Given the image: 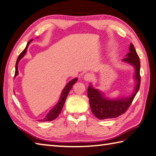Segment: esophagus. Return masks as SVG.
Wrapping results in <instances>:
<instances>
[{"instance_id":"1","label":"esophagus","mask_w":156,"mask_h":156,"mask_svg":"<svg viewBox=\"0 0 156 156\" xmlns=\"http://www.w3.org/2000/svg\"><path fill=\"white\" fill-rule=\"evenodd\" d=\"M92 78H93V75H92L91 73H85L84 75V79L87 81H91Z\"/></svg>"}]
</instances>
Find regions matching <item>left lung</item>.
Instances as JSON below:
<instances>
[{
    "label": "left lung",
    "instance_id": "left-lung-1",
    "mask_svg": "<svg viewBox=\"0 0 156 156\" xmlns=\"http://www.w3.org/2000/svg\"><path fill=\"white\" fill-rule=\"evenodd\" d=\"M127 57L123 60L130 63L135 67V79L137 81L135 91L131 97L124 99L110 100L106 99L99 91L95 90L91 85L87 88V96L90 100V104L92 112L99 119H114L125 113L131 106L133 100L137 93L141 83L140 75V59L133 44L129 48V52Z\"/></svg>",
    "mask_w": 156,
    "mask_h": 156
}]
</instances>
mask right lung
Returning <instances> with one entry per match:
<instances>
[{"label":"right lung","instance_id":"1","mask_svg":"<svg viewBox=\"0 0 156 156\" xmlns=\"http://www.w3.org/2000/svg\"><path fill=\"white\" fill-rule=\"evenodd\" d=\"M32 41V40H31L29 41V42L27 43L26 47H25V48L23 50V52H22L20 55H19L18 58L17 59V62H16V65H15V77H16L18 75V63L20 62V60L23 58V56L25 55V52L27 51V48L28 46H29L30 43ZM77 81V79H74L71 80V81H69L67 85H66L65 87L64 88V90H62V94H61V97L60 98V100L57 104L56 106L53 108L50 111L49 113L47 114V116L45 117V118L42 119V120H40L39 121L41 122H46V121H52V120H55V119H56L58 116L59 115V114L61 112V110L62 109V107L64 106L65 102V100H66V98L67 97V95L69 94V92L71 90V89L72 88L73 85L76 81Z\"/></svg>","mask_w":156,"mask_h":156}]
</instances>
